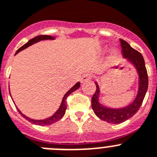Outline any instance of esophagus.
<instances>
[{
    "label": "esophagus",
    "instance_id": "obj_1",
    "mask_svg": "<svg viewBox=\"0 0 157 157\" xmlns=\"http://www.w3.org/2000/svg\"><path fill=\"white\" fill-rule=\"evenodd\" d=\"M91 78H92V77H91V74H89V73H86V74H84V75L82 77L81 80H80V82H81V83H84V82L91 80Z\"/></svg>",
    "mask_w": 157,
    "mask_h": 157
}]
</instances>
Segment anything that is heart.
I'll use <instances>...</instances> for the list:
<instances>
[{
    "mask_svg": "<svg viewBox=\"0 0 157 157\" xmlns=\"http://www.w3.org/2000/svg\"><path fill=\"white\" fill-rule=\"evenodd\" d=\"M116 58V53L114 51H113V52H111V53L109 54V59H108V63H113L114 59H115Z\"/></svg>",
    "mask_w": 157,
    "mask_h": 157,
    "instance_id": "1",
    "label": "heart"
}]
</instances>
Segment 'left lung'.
<instances>
[{"instance_id": "obj_1", "label": "left lung", "mask_w": 157, "mask_h": 157, "mask_svg": "<svg viewBox=\"0 0 157 157\" xmlns=\"http://www.w3.org/2000/svg\"><path fill=\"white\" fill-rule=\"evenodd\" d=\"M121 44L124 57L128 59V60L135 66L139 75V88L136 98L133 102L124 108H106L98 102L99 87L97 83H95L96 91L91 98V107L95 115L102 121L115 124L124 122L138 112V110L142 105L149 84L147 70L145 68V61L142 54L133 48H131L128 42L122 39H121Z\"/></svg>"}]
</instances>
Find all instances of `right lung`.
Listing matches in <instances>:
<instances>
[{"label":"right lung","mask_w":157,"mask_h":157,"mask_svg":"<svg viewBox=\"0 0 157 157\" xmlns=\"http://www.w3.org/2000/svg\"><path fill=\"white\" fill-rule=\"evenodd\" d=\"M53 39H54V37H52V36H48V35H40V36H35V37L32 38L31 40H29L27 43H26L24 45H22V47L19 48L17 50L15 55H16L17 53H19L20 51L26 48L29 47V46H30V45H32L33 44L36 43V42L40 41V40H53ZM80 84L78 82V83H77V84L73 86V87H72L70 90H69V91H67L66 94H65L64 97H63V101H62L61 105H60V106H59V109H58L57 111L55 113L54 115L52 116V117H49V118H47V119H45V120L30 119V118H29V117H26V116L24 115V114H22L19 109H18V111H19V113H20L21 115H22V117L25 118V119L27 120V121H29L30 123H33V124L40 125V126H47V125H50V124H54V123L57 122L58 121H59V120L61 119L62 117L64 116L65 113H66V99H67L68 96L70 95L72 92H73V91H76L77 89H78L79 87H80Z\"/></svg>","instance_id":"obj_1"}]
</instances>
